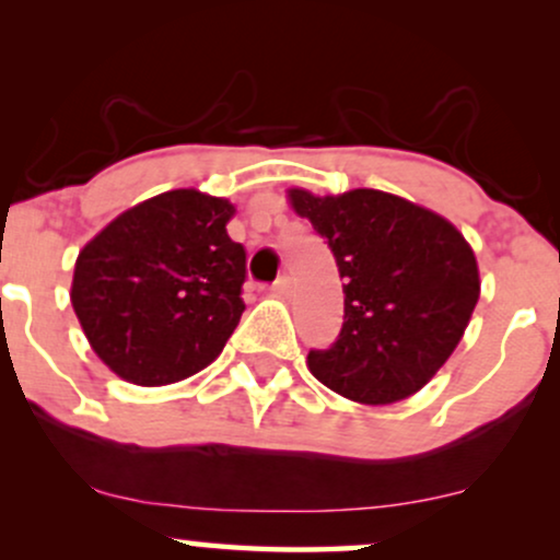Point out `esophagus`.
<instances>
[{"mask_svg": "<svg viewBox=\"0 0 560 560\" xmlns=\"http://www.w3.org/2000/svg\"><path fill=\"white\" fill-rule=\"evenodd\" d=\"M271 292L276 294V298H287V294L292 292V279H289V276H281V279H276L271 284Z\"/></svg>", "mask_w": 560, "mask_h": 560, "instance_id": "34e87169", "label": "esophagus"}]
</instances>
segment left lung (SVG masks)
Here are the masks:
<instances>
[{
  "mask_svg": "<svg viewBox=\"0 0 560 560\" xmlns=\"http://www.w3.org/2000/svg\"><path fill=\"white\" fill-rule=\"evenodd\" d=\"M294 213L326 240L345 279L337 342L307 352L320 384L365 405L405 400L445 365L479 300V268L458 229L378 189L316 197L289 189Z\"/></svg>",
  "mask_w": 560,
  "mask_h": 560,
  "instance_id": "obj_1",
  "label": "left lung"
}]
</instances>
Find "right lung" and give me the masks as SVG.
<instances>
[{
    "instance_id": "1",
    "label": "right lung",
    "mask_w": 560,
    "mask_h": 560,
    "mask_svg": "<svg viewBox=\"0 0 560 560\" xmlns=\"http://www.w3.org/2000/svg\"><path fill=\"white\" fill-rule=\"evenodd\" d=\"M229 199L173 189L107 223L79 253L70 302L89 345L141 387L182 382L221 355L244 313L247 253Z\"/></svg>"
}]
</instances>
